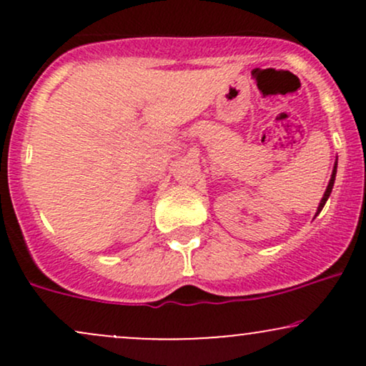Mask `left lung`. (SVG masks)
I'll return each instance as SVG.
<instances>
[{"instance_id": "8db88e82", "label": "left lung", "mask_w": 366, "mask_h": 366, "mask_svg": "<svg viewBox=\"0 0 366 366\" xmlns=\"http://www.w3.org/2000/svg\"><path fill=\"white\" fill-rule=\"evenodd\" d=\"M335 172H337V162H335V167H334V170H332V177H330V182H329V186H327V191H325V194H323V197H322V201H320V207H318V212H317V215H318V213L322 212V208L325 207L327 199H329V196H330V192H332V187H334Z\"/></svg>"}]
</instances>
